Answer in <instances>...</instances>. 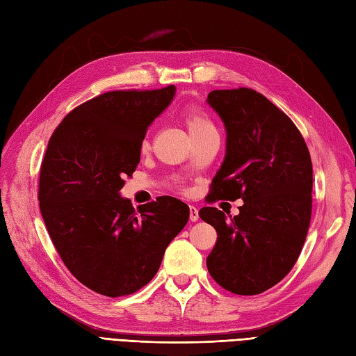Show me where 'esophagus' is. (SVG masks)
Instances as JSON below:
<instances>
[{"instance_id": "34e87169", "label": "esophagus", "mask_w": 356, "mask_h": 356, "mask_svg": "<svg viewBox=\"0 0 356 356\" xmlns=\"http://www.w3.org/2000/svg\"><path fill=\"white\" fill-rule=\"evenodd\" d=\"M189 220L193 222L198 221V209L195 206H189Z\"/></svg>"}]
</instances>
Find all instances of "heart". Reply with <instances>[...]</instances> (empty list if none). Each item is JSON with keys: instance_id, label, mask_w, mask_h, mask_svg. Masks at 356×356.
<instances>
[{"instance_id": "heart-1", "label": "heart", "mask_w": 356, "mask_h": 356, "mask_svg": "<svg viewBox=\"0 0 356 356\" xmlns=\"http://www.w3.org/2000/svg\"><path fill=\"white\" fill-rule=\"evenodd\" d=\"M181 115H184V120H185V124L188 127L191 136H197V135H202L206 132L216 131L213 122L211 120V117H209L204 109H202L200 106L189 105L184 109ZM149 147H150L149 136H144V140L141 143V152H147Z\"/></svg>"}]
</instances>
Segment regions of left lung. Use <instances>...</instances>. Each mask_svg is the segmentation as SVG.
I'll return each instance as SVG.
<instances>
[{"instance_id": "8db88e82", "label": "left lung", "mask_w": 356, "mask_h": 356, "mask_svg": "<svg viewBox=\"0 0 356 356\" xmlns=\"http://www.w3.org/2000/svg\"><path fill=\"white\" fill-rule=\"evenodd\" d=\"M207 104L220 114L227 150L207 202L242 198L239 215L216 207L200 218L216 230L207 270L236 295H259L295 266L312 220L313 165L295 123L259 91L213 90Z\"/></svg>"}]
</instances>
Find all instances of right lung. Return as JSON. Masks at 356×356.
Masks as SVG:
<instances>
[{
  "instance_id": "right-lung-1",
  "label": "right lung",
  "mask_w": 356,
  "mask_h": 356,
  "mask_svg": "<svg viewBox=\"0 0 356 356\" xmlns=\"http://www.w3.org/2000/svg\"><path fill=\"white\" fill-rule=\"evenodd\" d=\"M176 87L115 90L63 118L44 153L40 212L57 252L79 282L109 298L132 295L156 275L189 207L175 197L132 207L120 197L140 163L149 126Z\"/></svg>"
}]
</instances>
